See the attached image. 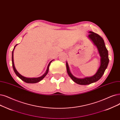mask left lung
Returning <instances> with one entry per match:
<instances>
[{"instance_id":"left-lung-1","label":"left lung","mask_w":120,"mask_h":120,"mask_svg":"<svg viewBox=\"0 0 120 120\" xmlns=\"http://www.w3.org/2000/svg\"><path fill=\"white\" fill-rule=\"evenodd\" d=\"M89 33L90 34L88 35V37L96 46L101 57L100 66L96 74L92 76L86 77L83 79L77 78L71 74L68 64L66 62L67 71L68 75L73 81L79 85H88L98 81L104 74L109 63L108 50L106 48L104 40L100 35L94 32L89 31Z\"/></svg>"}]
</instances>
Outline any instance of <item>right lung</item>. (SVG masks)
Wrapping results in <instances>:
<instances>
[{"label":"right lung","mask_w":120,"mask_h":120,"mask_svg":"<svg viewBox=\"0 0 120 120\" xmlns=\"http://www.w3.org/2000/svg\"><path fill=\"white\" fill-rule=\"evenodd\" d=\"M18 44H17L16 45H15V47L13 49V50L12 51V66H13V69H14V71L15 72V74H16V75L20 79H21L22 81H24L26 83H37L38 82H40V81H41V80H42L44 78L46 75L48 74V73L49 72V67L50 65V63L51 62L53 61V60H51L48 65V67H47V69H46L45 72V74L42 75L40 77H35V78H28V77H24L23 76H22V75H20L19 73L17 71V70L15 69V65H14V50L15 49V47Z\"/></svg>","instance_id":"1"}]
</instances>
